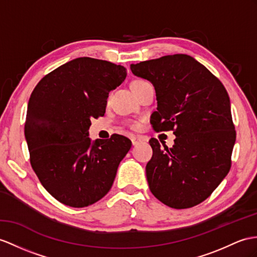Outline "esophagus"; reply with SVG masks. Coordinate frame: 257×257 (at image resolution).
I'll use <instances>...</instances> for the list:
<instances>
[{"label":"esophagus","instance_id":"obj_1","mask_svg":"<svg viewBox=\"0 0 257 257\" xmlns=\"http://www.w3.org/2000/svg\"><path fill=\"white\" fill-rule=\"evenodd\" d=\"M131 141H132L133 146H135V145H139L140 143H143L144 141H145V139H144L143 136L137 135V136H132V139H131Z\"/></svg>","mask_w":257,"mask_h":257}]
</instances>
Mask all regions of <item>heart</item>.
I'll return each mask as SVG.
<instances>
[{"instance_id": "b5f03b06", "label": "heart", "mask_w": 257, "mask_h": 257, "mask_svg": "<svg viewBox=\"0 0 257 257\" xmlns=\"http://www.w3.org/2000/svg\"><path fill=\"white\" fill-rule=\"evenodd\" d=\"M143 83H146V81H144V80H135V81H133V84H132V88L134 89V88H136L137 86H140L141 84H143ZM130 126L132 127V128H134V130H139L140 127H141V122H139V121H131L130 123Z\"/></svg>"}]
</instances>
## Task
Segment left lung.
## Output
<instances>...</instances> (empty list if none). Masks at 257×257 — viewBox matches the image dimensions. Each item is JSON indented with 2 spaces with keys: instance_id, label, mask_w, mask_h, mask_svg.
<instances>
[{
  "instance_id": "8db88e82",
  "label": "left lung",
  "mask_w": 257,
  "mask_h": 257,
  "mask_svg": "<svg viewBox=\"0 0 257 257\" xmlns=\"http://www.w3.org/2000/svg\"><path fill=\"white\" fill-rule=\"evenodd\" d=\"M155 87L156 132L173 131L174 145L149 141V189L161 203L184 209L204 202L231 168L235 130L228 92L214 74L186 54L161 56L131 65Z\"/></svg>"
}]
</instances>
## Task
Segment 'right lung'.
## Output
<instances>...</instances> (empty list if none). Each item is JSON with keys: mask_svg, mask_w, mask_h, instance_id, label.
Segmentation results:
<instances>
[{"mask_svg": "<svg viewBox=\"0 0 257 257\" xmlns=\"http://www.w3.org/2000/svg\"><path fill=\"white\" fill-rule=\"evenodd\" d=\"M126 70L108 61L78 58L47 74L29 98L25 137L30 165L62 204L86 207L107 194L132 146L125 136L91 142V117L104 115L108 95Z\"/></svg>", "mask_w": 257, "mask_h": 257, "instance_id": "1", "label": "right lung"}]
</instances>
